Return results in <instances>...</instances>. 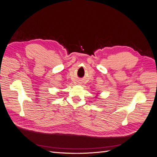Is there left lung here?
Instances as JSON below:
<instances>
[{
	"mask_svg": "<svg viewBox=\"0 0 157 157\" xmlns=\"http://www.w3.org/2000/svg\"><path fill=\"white\" fill-rule=\"evenodd\" d=\"M97 97H98V95H97V96H96V98H97Z\"/></svg>",
	"mask_w": 157,
	"mask_h": 157,
	"instance_id": "left-lung-1",
	"label": "left lung"
}]
</instances>
